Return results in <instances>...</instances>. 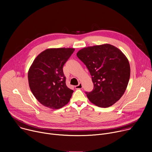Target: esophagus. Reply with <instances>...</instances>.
<instances>
[{"instance_id": "esophagus-1", "label": "esophagus", "mask_w": 152, "mask_h": 152, "mask_svg": "<svg viewBox=\"0 0 152 152\" xmlns=\"http://www.w3.org/2000/svg\"><path fill=\"white\" fill-rule=\"evenodd\" d=\"M82 87H83V86H82V84L81 83H80L78 85L75 86V88L76 89H81V88H82Z\"/></svg>"}]
</instances>
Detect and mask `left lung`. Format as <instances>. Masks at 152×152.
Segmentation results:
<instances>
[{"label": "left lung", "mask_w": 152, "mask_h": 152, "mask_svg": "<svg viewBox=\"0 0 152 152\" xmlns=\"http://www.w3.org/2000/svg\"><path fill=\"white\" fill-rule=\"evenodd\" d=\"M77 56L92 76L94 88L86 92L89 101L102 108L118 101L130 78V65L125 55L117 47L105 44L83 48Z\"/></svg>", "instance_id": "1"}]
</instances>
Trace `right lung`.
I'll return each mask as SVG.
<instances>
[{
    "mask_svg": "<svg viewBox=\"0 0 152 152\" xmlns=\"http://www.w3.org/2000/svg\"><path fill=\"white\" fill-rule=\"evenodd\" d=\"M74 50L72 48L47 49L30 66L28 71L29 87L44 106L58 109L69 102L74 91L66 85L63 66Z\"/></svg>",
    "mask_w": 152,
    "mask_h": 152,
    "instance_id": "right-lung-1",
    "label": "right lung"
}]
</instances>
